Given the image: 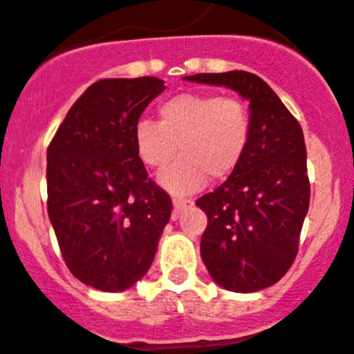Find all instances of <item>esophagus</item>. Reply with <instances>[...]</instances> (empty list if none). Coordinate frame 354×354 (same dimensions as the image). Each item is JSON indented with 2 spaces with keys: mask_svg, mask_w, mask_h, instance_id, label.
I'll use <instances>...</instances> for the list:
<instances>
[{
  "mask_svg": "<svg viewBox=\"0 0 354 354\" xmlns=\"http://www.w3.org/2000/svg\"><path fill=\"white\" fill-rule=\"evenodd\" d=\"M192 204H194V202H192L190 198L173 197V207H174V214H180L181 211H185V209H187V207H190Z\"/></svg>",
  "mask_w": 354,
  "mask_h": 354,
  "instance_id": "obj_1",
  "label": "esophagus"
}]
</instances>
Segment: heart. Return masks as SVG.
<instances>
[{
	"mask_svg": "<svg viewBox=\"0 0 354 354\" xmlns=\"http://www.w3.org/2000/svg\"><path fill=\"white\" fill-rule=\"evenodd\" d=\"M159 121L135 124L138 159L150 169H162L160 183L173 194H192L207 181L225 180L242 164L252 140L249 105L214 91H192L167 98L157 109Z\"/></svg>",
	"mask_w": 354,
	"mask_h": 354,
	"instance_id": "1",
	"label": "heart"
}]
</instances>
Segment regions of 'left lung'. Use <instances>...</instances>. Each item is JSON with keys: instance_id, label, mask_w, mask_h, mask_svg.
Instances as JSON below:
<instances>
[{"instance_id": "8db88e82", "label": "left lung", "mask_w": 354, "mask_h": 354, "mask_svg": "<svg viewBox=\"0 0 354 354\" xmlns=\"http://www.w3.org/2000/svg\"><path fill=\"white\" fill-rule=\"evenodd\" d=\"M185 79L226 86L250 102L252 140L242 164L195 204L207 216L201 256L214 282L233 292L266 289L292 266L310 207L303 129L256 74L232 71Z\"/></svg>"}]
</instances>
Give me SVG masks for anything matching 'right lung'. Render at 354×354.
<instances>
[{
	"label": "right lung",
	"instance_id": "obj_1",
	"mask_svg": "<svg viewBox=\"0 0 354 354\" xmlns=\"http://www.w3.org/2000/svg\"><path fill=\"white\" fill-rule=\"evenodd\" d=\"M166 90L157 77L100 79L48 145V216L72 275L104 292L135 286L173 211L136 156L135 124Z\"/></svg>",
	"mask_w": 354,
	"mask_h": 354
}]
</instances>
